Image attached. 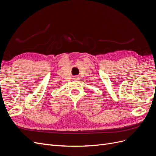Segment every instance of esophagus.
<instances>
[{"instance_id": "obj_1", "label": "esophagus", "mask_w": 156, "mask_h": 156, "mask_svg": "<svg viewBox=\"0 0 156 156\" xmlns=\"http://www.w3.org/2000/svg\"><path fill=\"white\" fill-rule=\"evenodd\" d=\"M76 80H77V81H79V78L77 77L76 78Z\"/></svg>"}]
</instances>
